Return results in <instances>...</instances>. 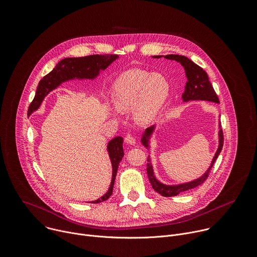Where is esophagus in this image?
<instances>
[{"label":"esophagus","mask_w":257,"mask_h":257,"mask_svg":"<svg viewBox=\"0 0 257 257\" xmlns=\"http://www.w3.org/2000/svg\"><path fill=\"white\" fill-rule=\"evenodd\" d=\"M124 142H125L126 144H128V145H135V144H136V139H135L134 136H132V135L128 134V135L125 136Z\"/></svg>","instance_id":"esophagus-1"}]
</instances>
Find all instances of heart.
I'll use <instances>...</instances> for the list:
<instances>
[{
	"label": "heart",
	"mask_w": 257,
	"mask_h": 257,
	"mask_svg": "<svg viewBox=\"0 0 257 257\" xmlns=\"http://www.w3.org/2000/svg\"><path fill=\"white\" fill-rule=\"evenodd\" d=\"M169 93L170 86L164 76L139 69L122 73L110 89L114 105L120 110L132 108L134 119L141 124L151 123L159 116Z\"/></svg>",
	"instance_id": "1"
}]
</instances>
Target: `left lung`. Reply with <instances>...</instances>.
Instances as JSON below:
<instances>
[{
    "label": "left lung",
    "instance_id": "1",
    "mask_svg": "<svg viewBox=\"0 0 257 257\" xmlns=\"http://www.w3.org/2000/svg\"><path fill=\"white\" fill-rule=\"evenodd\" d=\"M161 57H164L167 60L171 61H176L178 62L185 70V75L187 78V82L184 88V92L182 94V100L183 102H188V101H194V100H204V101H209V102H214V103H219V98L213 88V85L211 84L208 74L202 70L199 66L194 64L192 61H190L188 58L184 56H179V55H167V56H154V59H160ZM157 124H154L150 127H148L142 135L141 138V143L144 147H146L149 151V156H148V163H147V173L149 180L151 182V185L153 189L160 193L162 196H175L179 194L180 192L186 191L188 189L194 188L206 180L209 176V173L217 160L218 156L220 155V153L223 148L224 144V137H223V131L221 128V124L219 123V146L218 149L215 153V156L211 162L210 167L208 170L204 172L200 177L184 182V183H179V184H165L161 182L160 180L157 179V177L154 174V168L152 165V160L150 156V143H151V138L152 135L154 134L156 130Z\"/></svg>",
    "mask_w": 257,
    "mask_h": 257
}]
</instances>
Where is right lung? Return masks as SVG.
Segmentation results:
<instances>
[{"label": "right lung", "mask_w": 257, "mask_h": 257, "mask_svg": "<svg viewBox=\"0 0 257 257\" xmlns=\"http://www.w3.org/2000/svg\"><path fill=\"white\" fill-rule=\"evenodd\" d=\"M118 58L117 55H93L83 58H67L62 60L57 64L53 71L44 76L38 83L34 99L29 105L28 116L40 107L43 99L48 93L57 89L63 83L71 80H94L98 77L101 71L107 69ZM122 144V137H115L108 142L107 152L112 166L111 182L106 193L96 200H92V203L104 201L112 194L118 165L124 155Z\"/></svg>", "instance_id": "obj_1"}]
</instances>
